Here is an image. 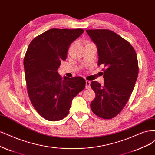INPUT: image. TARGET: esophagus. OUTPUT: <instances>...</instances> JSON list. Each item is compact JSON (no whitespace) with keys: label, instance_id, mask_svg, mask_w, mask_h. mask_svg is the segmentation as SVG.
Segmentation results:
<instances>
[{"label":"esophagus","instance_id":"obj_1","mask_svg":"<svg viewBox=\"0 0 155 155\" xmlns=\"http://www.w3.org/2000/svg\"><path fill=\"white\" fill-rule=\"evenodd\" d=\"M85 83H86V87H85V88H86V89H88L90 88V81H85Z\"/></svg>","mask_w":155,"mask_h":155}]
</instances>
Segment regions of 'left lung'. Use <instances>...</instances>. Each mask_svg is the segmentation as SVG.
<instances>
[{
    "mask_svg": "<svg viewBox=\"0 0 155 155\" xmlns=\"http://www.w3.org/2000/svg\"><path fill=\"white\" fill-rule=\"evenodd\" d=\"M97 47L98 65L105 68L104 84L92 81L95 97L92 111L104 119H110L124 108L134 88L138 74L134 48L119 35L108 29L86 30Z\"/></svg>",
    "mask_w": 155,
    "mask_h": 155,
    "instance_id": "1",
    "label": "left lung"
}]
</instances>
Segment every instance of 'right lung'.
Wrapping results in <instances>:
<instances>
[{
    "mask_svg": "<svg viewBox=\"0 0 155 155\" xmlns=\"http://www.w3.org/2000/svg\"><path fill=\"white\" fill-rule=\"evenodd\" d=\"M83 33L82 29H51L35 38L27 49L24 67L29 97L47 120L65 118L72 99L85 87L83 78L63 79L57 71L69 46Z\"/></svg>",
    "mask_w": 155,
    "mask_h": 155,
    "instance_id": "1",
    "label": "right lung"
}]
</instances>
